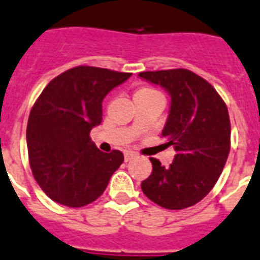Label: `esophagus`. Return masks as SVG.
I'll list each match as a JSON object with an SVG mask.
<instances>
[{"instance_id":"esophagus-1","label":"esophagus","mask_w":260,"mask_h":260,"mask_svg":"<svg viewBox=\"0 0 260 260\" xmlns=\"http://www.w3.org/2000/svg\"><path fill=\"white\" fill-rule=\"evenodd\" d=\"M134 157H136V153H133V152L124 153V161H130V160H133Z\"/></svg>"}]
</instances>
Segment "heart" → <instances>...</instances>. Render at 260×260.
I'll use <instances>...</instances> for the list:
<instances>
[{
	"instance_id": "obj_1",
	"label": "heart",
	"mask_w": 260,
	"mask_h": 260,
	"mask_svg": "<svg viewBox=\"0 0 260 260\" xmlns=\"http://www.w3.org/2000/svg\"><path fill=\"white\" fill-rule=\"evenodd\" d=\"M154 93H158V92L157 90L153 89V88H149V86H142V88H140V89L137 90L136 93H134V96H136V94L144 96V94H154Z\"/></svg>"
}]
</instances>
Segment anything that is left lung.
<instances>
[{
    "label": "left lung",
    "mask_w": 260,
    "mask_h": 260,
    "mask_svg": "<svg viewBox=\"0 0 260 260\" xmlns=\"http://www.w3.org/2000/svg\"><path fill=\"white\" fill-rule=\"evenodd\" d=\"M138 76L170 93V114L161 136L176 152L170 167L150 157L152 175L141 188L150 201L170 210L192 206L210 192L228 158L231 120L226 104L206 80L187 69Z\"/></svg>",
    "instance_id": "obj_1"
}]
</instances>
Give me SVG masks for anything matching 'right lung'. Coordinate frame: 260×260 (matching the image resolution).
I'll return each instance as SVG.
<instances>
[{
  "label": "right lung",
  "instance_id": "right-lung-1",
  "mask_svg": "<svg viewBox=\"0 0 260 260\" xmlns=\"http://www.w3.org/2000/svg\"><path fill=\"white\" fill-rule=\"evenodd\" d=\"M130 76L77 66L51 80L38 98L28 118V158L53 201L69 207L93 202L123 162L119 150L100 152L89 133L102 123L103 99Z\"/></svg>",
  "mask_w": 260,
  "mask_h": 260
}]
</instances>
